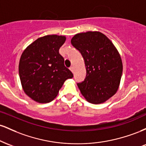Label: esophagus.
Returning <instances> with one entry per match:
<instances>
[{
	"instance_id": "34e87169",
	"label": "esophagus",
	"mask_w": 146,
	"mask_h": 146,
	"mask_svg": "<svg viewBox=\"0 0 146 146\" xmlns=\"http://www.w3.org/2000/svg\"><path fill=\"white\" fill-rule=\"evenodd\" d=\"M69 69L71 70L72 72H73V71H74V68H73V66H71V67L69 68Z\"/></svg>"
}]
</instances>
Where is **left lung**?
Masks as SVG:
<instances>
[{
  "mask_svg": "<svg viewBox=\"0 0 146 146\" xmlns=\"http://www.w3.org/2000/svg\"><path fill=\"white\" fill-rule=\"evenodd\" d=\"M71 44L81 53L86 76L78 86L88 102L98 104L116 93L119 86L123 65L119 53L111 41L99 31L75 35Z\"/></svg>",
  "mask_w": 146,
  "mask_h": 146,
  "instance_id": "1",
  "label": "left lung"
}]
</instances>
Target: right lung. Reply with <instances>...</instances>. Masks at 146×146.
<instances>
[{
	"instance_id": "right-lung-1",
	"label": "right lung",
	"mask_w": 146,
	"mask_h": 146,
	"mask_svg": "<svg viewBox=\"0 0 146 146\" xmlns=\"http://www.w3.org/2000/svg\"><path fill=\"white\" fill-rule=\"evenodd\" d=\"M65 41V36L48 35L38 38L22 53L18 67L21 84L26 95L34 101L51 102L64 82L73 77L59 53Z\"/></svg>"
}]
</instances>
